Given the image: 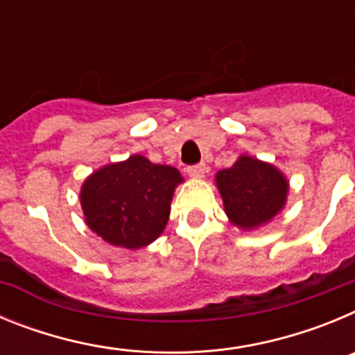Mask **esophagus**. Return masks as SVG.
Listing matches in <instances>:
<instances>
[{
	"instance_id": "obj_1",
	"label": "esophagus",
	"mask_w": 355,
	"mask_h": 355,
	"mask_svg": "<svg viewBox=\"0 0 355 355\" xmlns=\"http://www.w3.org/2000/svg\"><path fill=\"white\" fill-rule=\"evenodd\" d=\"M206 171H208V168H206L205 163H199V165H192V167L187 168L188 175H190V178H193V180H200V178H205Z\"/></svg>"
}]
</instances>
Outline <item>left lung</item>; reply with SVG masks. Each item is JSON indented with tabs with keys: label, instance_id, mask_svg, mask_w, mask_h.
Returning a JSON list of instances; mask_svg holds the SVG:
<instances>
[{
	"label": "left lung",
	"instance_id": "1",
	"mask_svg": "<svg viewBox=\"0 0 355 355\" xmlns=\"http://www.w3.org/2000/svg\"><path fill=\"white\" fill-rule=\"evenodd\" d=\"M215 181L229 220L240 229L266 224L286 205L283 172L252 156H240L233 167L216 172Z\"/></svg>",
	"mask_w": 355,
	"mask_h": 355
}]
</instances>
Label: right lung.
I'll list each match as a JSON object with an SVG mask.
<instances>
[{
  "instance_id": "add662e5",
  "label": "right lung",
  "mask_w": 355,
  "mask_h": 355,
  "mask_svg": "<svg viewBox=\"0 0 355 355\" xmlns=\"http://www.w3.org/2000/svg\"><path fill=\"white\" fill-rule=\"evenodd\" d=\"M180 171L140 155L110 163L85 180L80 192L85 222L115 247L140 249L163 233Z\"/></svg>"
}]
</instances>
